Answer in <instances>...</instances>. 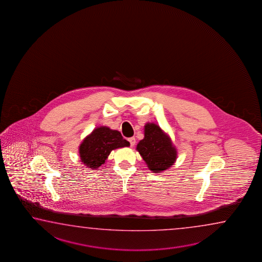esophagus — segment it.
Returning <instances> with one entry per match:
<instances>
[{
    "mask_svg": "<svg viewBox=\"0 0 262 262\" xmlns=\"http://www.w3.org/2000/svg\"><path fill=\"white\" fill-rule=\"evenodd\" d=\"M129 143H130V146H135V144H136V138H128Z\"/></svg>",
    "mask_w": 262,
    "mask_h": 262,
    "instance_id": "esophagus-1",
    "label": "esophagus"
}]
</instances>
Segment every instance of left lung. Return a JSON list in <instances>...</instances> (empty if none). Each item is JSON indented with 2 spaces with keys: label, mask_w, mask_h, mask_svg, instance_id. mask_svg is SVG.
<instances>
[{
  "label": "left lung",
  "mask_w": 262,
  "mask_h": 262,
  "mask_svg": "<svg viewBox=\"0 0 262 262\" xmlns=\"http://www.w3.org/2000/svg\"><path fill=\"white\" fill-rule=\"evenodd\" d=\"M145 137L137 146L147 168L153 173H160L170 168L177 159V149L173 146L169 135L159 124L147 123Z\"/></svg>",
  "instance_id": "1"
}]
</instances>
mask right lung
<instances>
[{
	"instance_id": "add662e5",
	"label": "right lung",
	"mask_w": 262,
	"mask_h": 262,
	"mask_svg": "<svg viewBox=\"0 0 262 262\" xmlns=\"http://www.w3.org/2000/svg\"><path fill=\"white\" fill-rule=\"evenodd\" d=\"M130 146L119 131L107 126L94 129L83 139L79 147L81 162L88 168L96 169L104 164L112 150Z\"/></svg>"
}]
</instances>
